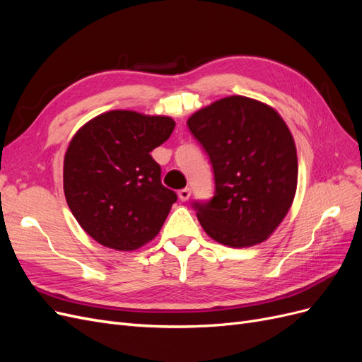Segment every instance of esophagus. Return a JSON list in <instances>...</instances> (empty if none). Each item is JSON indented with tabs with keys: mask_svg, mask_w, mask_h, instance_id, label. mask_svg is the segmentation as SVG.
<instances>
[{
	"mask_svg": "<svg viewBox=\"0 0 362 362\" xmlns=\"http://www.w3.org/2000/svg\"><path fill=\"white\" fill-rule=\"evenodd\" d=\"M190 194H192V190H190V189H181V190L178 192V198H180V201L185 202V201H189Z\"/></svg>",
	"mask_w": 362,
	"mask_h": 362,
	"instance_id": "34e87169",
	"label": "esophagus"
}]
</instances>
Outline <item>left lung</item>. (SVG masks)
<instances>
[{
	"label": "left lung",
	"mask_w": 362,
	"mask_h": 362,
	"mask_svg": "<svg viewBox=\"0 0 362 362\" xmlns=\"http://www.w3.org/2000/svg\"><path fill=\"white\" fill-rule=\"evenodd\" d=\"M187 125L210 157L216 190L194 202L204 231L231 247L267 240L287 216L298 187V154L275 108L246 96L222 98Z\"/></svg>",
	"instance_id": "8db88e82"
}]
</instances>
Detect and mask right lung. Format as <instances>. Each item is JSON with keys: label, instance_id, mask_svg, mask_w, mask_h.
Instances as JSON below:
<instances>
[{"label": "right lung", "instance_id": "add662e5", "mask_svg": "<svg viewBox=\"0 0 362 362\" xmlns=\"http://www.w3.org/2000/svg\"><path fill=\"white\" fill-rule=\"evenodd\" d=\"M175 128L169 116L112 110L93 117L64 154L63 189L76 222L98 243L136 250L154 238L177 193L149 152Z\"/></svg>", "mask_w": 362, "mask_h": 362}]
</instances>
